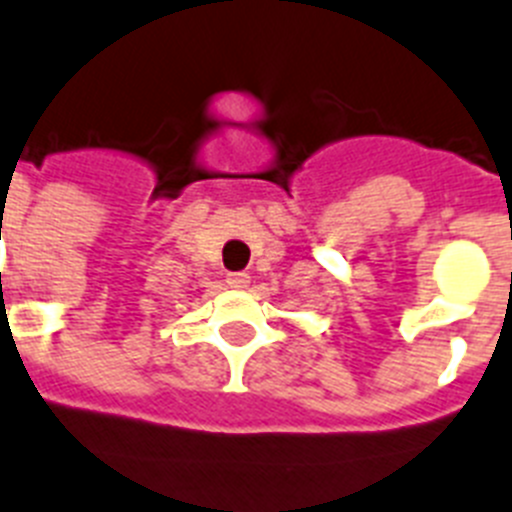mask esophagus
Returning <instances> with one entry per match:
<instances>
[{
  "label": "esophagus",
  "mask_w": 512,
  "mask_h": 512,
  "mask_svg": "<svg viewBox=\"0 0 512 512\" xmlns=\"http://www.w3.org/2000/svg\"><path fill=\"white\" fill-rule=\"evenodd\" d=\"M226 283H229L231 288H247V286H250V275H247V273H229V275H226Z\"/></svg>",
  "instance_id": "34e87169"
}]
</instances>
